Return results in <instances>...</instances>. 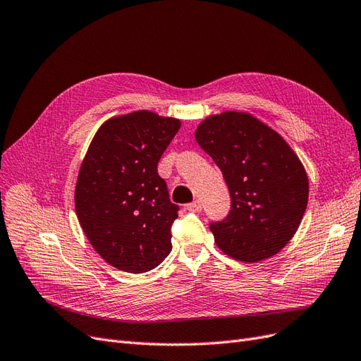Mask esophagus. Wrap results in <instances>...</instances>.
<instances>
[{
	"label": "esophagus",
	"mask_w": 361,
	"mask_h": 361,
	"mask_svg": "<svg viewBox=\"0 0 361 361\" xmlns=\"http://www.w3.org/2000/svg\"><path fill=\"white\" fill-rule=\"evenodd\" d=\"M187 211H191V212H199V211H202V203H200V200H195V202H191V203H188L187 206Z\"/></svg>",
	"instance_id": "obj_1"
}]
</instances>
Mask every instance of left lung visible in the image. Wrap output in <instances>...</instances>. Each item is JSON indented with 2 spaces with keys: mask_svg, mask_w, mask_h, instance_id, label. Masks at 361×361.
Listing matches in <instances>:
<instances>
[{
  "mask_svg": "<svg viewBox=\"0 0 361 361\" xmlns=\"http://www.w3.org/2000/svg\"><path fill=\"white\" fill-rule=\"evenodd\" d=\"M195 141L221 170L231 211L211 223L216 245L236 260L260 262L277 255L302 220L309 179L283 137L248 113L204 118Z\"/></svg>",
  "mask_w": 361,
  "mask_h": 361,
  "instance_id": "8db88e82",
  "label": "left lung"
}]
</instances>
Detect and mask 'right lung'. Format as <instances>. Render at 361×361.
<instances>
[{
    "label": "right lung",
    "mask_w": 361,
    "mask_h": 361,
    "mask_svg": "<svg viewBox=\"0 0 361 361\" xmlns=\"http://www.w3.org/2000/svg\"><path fill=\"white\" fill-rule=\"evenodd\" d=\"M180 122L152 111L113 117L97 129L75 187V211L93 248L125 272L157 268L171 251L170 202L158 162Z\"/></svg>",
    "instance_id": "right-lung-1"
}]
</instances>
